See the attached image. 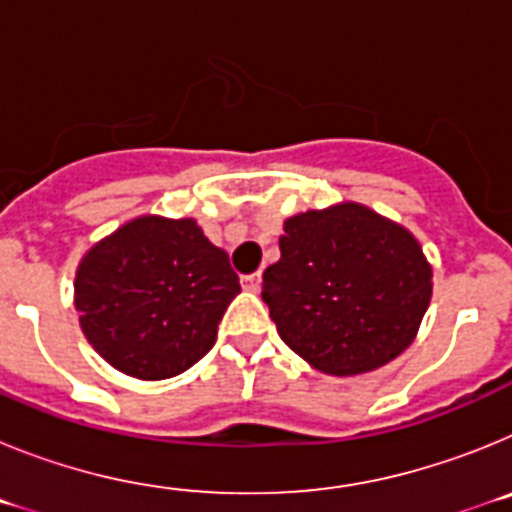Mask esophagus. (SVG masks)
<instances>
[{"label": "esophagus", "mask_w": 512, "mask_h": 512, "mask_svg": "<svg viewBox=\"0 0 512 512\" xmlns=\"http://www.w3.org/2000/svg\"><path fill=\"white\" fill-rule=\"evenodd\" d=\"M241 287L246 292H259L261 289V274H248V277H241Z\"/></svg>", "instance_id": "esophagus-1"}]
</instances>
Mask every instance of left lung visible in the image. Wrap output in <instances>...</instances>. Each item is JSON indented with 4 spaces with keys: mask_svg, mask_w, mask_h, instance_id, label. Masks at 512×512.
<instances>
[{
    "mask_svg": "<svg viewBox=\"0 0 512 512\" xmlns=\"http://www.w3.org/2000/svg\"><path fill=\"white\" fill-rule=\"evenodd\" d=\"M279 251L261 297L282 341L312 369L356 377L415 341L431 305L433 266L405 225L338 202L287 217Z\"/></svg>",
    "mask_w": 512,
    "mask_h": 512,
    "instance_id": "left-lung-1",
    "label": "left lung"
}]
</instances>
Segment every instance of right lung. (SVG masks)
Returning a JSON list of instances; mask_svg holds the SVG:
<instances>
[{"label": "right lung", "mask_w": 512, "mask_h": 512, "mask_svg": "<svg viewBox=\"0 0 512 512\" xmlns=\"http://www.w3.org/2000/svg\"><path fill=\"white\" fill-rule=\"evenodd\" d=\"M238 292L228 253L194 217H133L81 256L74 279L81 333L112 369L143 382L197 364Z\"/></svg>", "instance_id": "obj_1"}]
</instances>
